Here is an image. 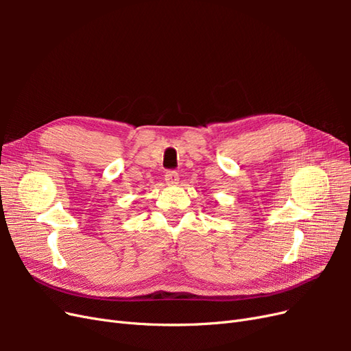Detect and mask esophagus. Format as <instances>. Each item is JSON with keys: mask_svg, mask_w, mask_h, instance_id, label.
<instances>
[{"mask_svg": "<svg viewBox=\"0 0 351 351\" xmlns=\"http://www.w3.org/2000/svg\"><path fill=\"white\" fill-rule=\"evenodd\" d=\"M178 180H180V176H178L177 171H167L165 173V183L168 186L178 184Z\"/></svg>", "mask_w": 351, "mask_h": 351, "instance_id": "1", "label": "esophagus"}]
</instances>
